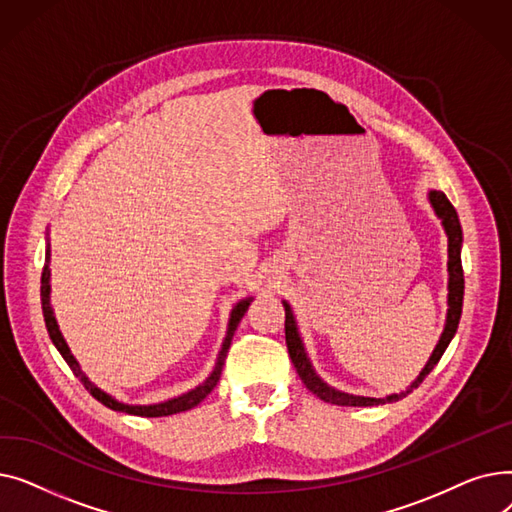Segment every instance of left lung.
I'll return each mask as SVG.
<instances>
[{"label": "left lung", "instance_id": "left-lung-1", "mask_svg": "<svg viewBox=\"0 0 512 512\" xmlns=\"http://www.w3.org/2000/svg\"><path fill=\"white\" fill-rule=\"evenodd\" d=\"M429 203H432L436 215L442 220V226H444L446 236H448V313H446L444 332H442V336H440V340L434 348L432 357H429V361L425 363V367L417 375V380L405 392L390 394L386 398H371V396L346 394V392H340V390L328 386L315 373V369H313V365L307 357L305 346H303V340H301V334H299V328H297V319H294L290 305L286 301H282L284 311H286V321H284L286 346H288V355L292 359V365L297 367V373H299V378L303 380V384L324 402H332V405H338V407H373V405H384V402H394L402 396H407L409 392H413L427 378V373L438 365V361L442 359L452 336L456 334V328H459V321H461L463 294H465V276H463V263H461L463 230H461V222H459V215H456V209L452 207V203L448 201V197L442 191H429Z\"/></svg>", "mask_w": 512, "mask_h": 512}]
</instances>
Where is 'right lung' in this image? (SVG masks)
<instances>
[{
	"instance_id": "1",
	"label": "right lung",
	"mask_w": 512,
	"mask_h": 512,
	"mask_svg": "<svg viewBox=\"0 0 512 512\" xmlns=\"http://www.w3.org/2000/svg\"><path fill=\"white\" fill-rule=\"evenodd\" d=\"M49 240H47V249H45V265H43V274H41V307H43V317H45V326H47V332H49V338L53 342V346L58 348L60 355L64 357V361L68 363V367L72 369V373L76 375V378L83 382V386L93 394V398H97L101 405H105L107 409L112 411H122V413H128V415H139V417H166V415H174V413H182V411H188L197 407L199 402L215 388V384H218L220 375H222V369H224V363H226V355H228V348H230V342H232V336L240 324L242 315L247 313L249 305H251V297L249 299H242L240 303L234 305L232 313H230V321H228V332H226V338L222 342V348L218 353V359H215V367L213 371L209 373V378L199 384L195 390L186 392V394H180L176 398H170V400H164V402H157V405H126V402H120L116 400L114 396H110L107 392H103L101 388H97L87 375L83 373V369H80L78 361L74 359V355L70 353V348L60 332V326L56 321V315H53V309H51V303H49V292H51V284H49V278H51V272H49Z\"/></svg>"
}]
</instances>
